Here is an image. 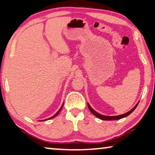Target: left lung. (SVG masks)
Instances as JSON below:
<instances>
[{
    "mask_svg": "<svg viewBox=\"0 0 155 155\" xmlns=\"http://www.w3.org/2000/svg\"><path fill=\"white\" fill-rule=\"evenodd\" d=\"M138 103H139V102L136 104V106H135L132 109V110H130L129 111V112H126V113H125V114H121V115H117V116H104V115H102V114H99V113H97V112H95V111L93 110L92 107H91L90 106V104H88V107L89 110H90L91 112H92L93 114H94L95 117H97V118H99L100 119H102V120H118V119H120L124 118V117H127L130 114H131V113L135 110V109L137 107V106H138Z\"/></svg>",
    "mask_w": 155,
    "mask_h": 155,
    "instance_id": "8db88e82",
    "label": "left lung"
}]
</instances>
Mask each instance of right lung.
I'll return each mask as SVG.
<instances>
[{
    "instance_id": "obj_1",
    "label": "right lung",
    "mask_w": 155,
    "mask_h": 155,
    "mask_svg": "<svg viewBox=\"0 0 155 155\" xmlns=\"http://www.w3.org/2000/svg\"><path fill=\"white\" fill-rule=\"evenodd\" d=\"M63 104H64V103H63ZM63 104H62V105L61 106V107H60V110H59L58 111V112H57L55 115H53V117H51V118H49V119H45V120H43V121H45V120H48V119H53V118H55V117L57 116V115H58V114H59V113H60V111H61V110H62V107H63Z\"/></svg>"
}]
</instances>
